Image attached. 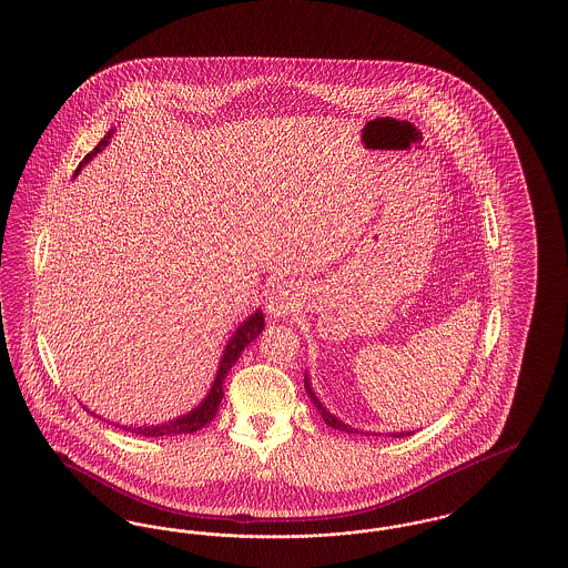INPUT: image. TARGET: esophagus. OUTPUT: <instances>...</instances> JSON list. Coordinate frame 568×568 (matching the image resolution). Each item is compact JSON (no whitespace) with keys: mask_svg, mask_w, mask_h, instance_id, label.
I'll list each match as a JSON object with an SVG mask.
<instances>
[{"mask_svg":"<svg viewBox=\"0 0 568 568\" xmlns=\"http://www.w3.org/2000/svg\"><path fill=\"white\" fill-rule=\"evenodd\" d=\"M297 297L294 294V287L287 283H278L271 290V294L266 297V311L271 317H285L290 313H294L296 308Z\"/></svg>","mask_w":568,"mask_h":568,"instance_id":"esophagus-1","label":"esophagus"}]
</instances>
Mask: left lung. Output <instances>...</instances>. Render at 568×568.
<instances>
[{"mask_svg": "<svg viewBox=\"0 0 568 568\" xmlns=\"http://www.w3.org/2000/svg\"><path fill=\"white\" fill-rule=\"evenodd\" d=\"M304 387H306V394H308V398L313 400V405H315V408L322 413V417H324L325 424L329 426V428H334V430H341V433H347V434H357L359 430L357 428H352V426H347L345 422H341L336 415H332L327 408H325L322 403H320V398L315 396V392H313V387H311V381H308V375H304ZM364 434V433H359ZM413 433H392V436L394 438H400V436H410Z\"/></svg>", "mask_w": 568, "mask_h": 568, "instance_id": "8db88e82", "label": "left lung"}]
</instances>
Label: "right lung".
Listing matches in <instances>:
<instances>
[{"label":"right lung","instance_id":"right-lung-1","mask_svg":"<svg viewBox=\"0 0 568 568\" xmlns=\"http://www.w3.org/2000/svg\"><path fill=\"white\" fill-rule=\"evenodd\" d=\"M112 134H114V130H110L109 134L104 135V138L98 142V146H95L91 153H87V158L79 163L74 176L81 172L84 163L91 162L100 151H104V149L109 146ZM262 329H264V313L257 308V311H255L251 317H246L243 324L239 325V329L230 336V341H227V345H225V349H223V355H221V359H219L215 381H213L209 394L204 396V400H202L200 405L195 406V408H191L190 413H185V415H181V417H176V419H170V422H165V424H153V426H146V424H144V426H119V424H114V426H119V428H123V430H128V433L135 434V436H176V434H191L195 433V430H200V428H204L206 424H211V422L215 419L216 408H219L221 398H223V381L227 377L230 368L239 362V357H241V353L244 352V347H246L248 343H253V341L260 336ZM82 408H87V406H82ZM87 413H89V408H87ZM91 415H95V413H91ZM95 417L102 419L100 415H95Z\"/></svg>","mask_w":568,"mask_h":568}]
</instances>
